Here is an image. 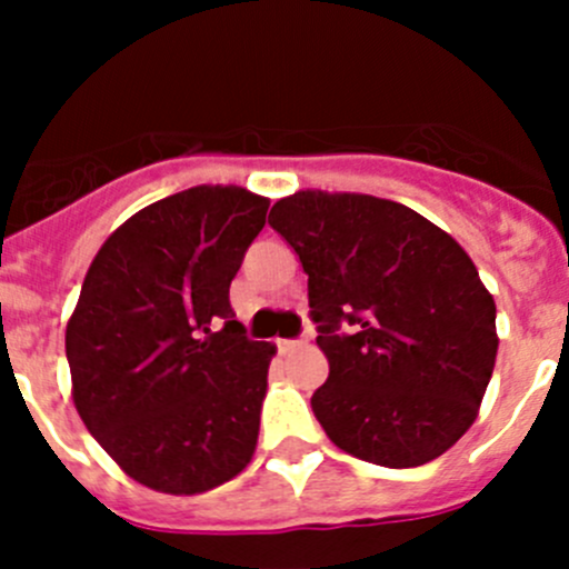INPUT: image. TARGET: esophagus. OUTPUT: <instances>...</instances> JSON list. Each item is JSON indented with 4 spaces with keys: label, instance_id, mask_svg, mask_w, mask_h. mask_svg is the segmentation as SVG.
Returning a JSON list of instances; mask_svg holds the SVG:
<instances>
[{
    "label": "esophagus",
    "instance_id": "esophagus-1",
    "mask_svg": "<svg viewBox=\"0 0 569 569\" xmlns=\"http://www.w3.org/2000/svg\"><path fill=\"white\" fill-rule=\"evenodd\" d=\"M302 343H308V336H302V338H280L278 349H280V352H289V349L302 347Z\"/></svg>",
    "mask_w": 569,
    "mask_h": 569
}]
</instances>
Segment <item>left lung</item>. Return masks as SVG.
<instances>
[{"instance_id": "1", "label": "left lung", "mask_w": 569, "mask_h": 569, "mask_svg": "<svg viewBox=\"0 0 569 569\" xmlns=\"http://www.w3.org/2000/svg\"><path fill=\"white\" fill-rule=\"evenodd\" d=\"M269 226L300 256L330 377L311 396L358 460L416 468L468 432L498 352L496 302L455 239L375 194L306 189Z\"/></svg>"}]
</instances>
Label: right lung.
Wrapping results in <instances>:
<instances>
[{"label": "right lung", "instance_id": "right-lung-1", "mask_svg": "<svg viewBox=\"0 0 569 569\" xmlns=\"http://www.w3.org/2000/svg\"><path fill=\"white\" fill-rule=\"evenodd\" d=\"M269 200L192 187L101 244L66 327L73 405L126 473L198 496L242 473L258 443L274 347L250 341L228 289Z\"/></svg>", "mask_w": 569, "mask_h": 569}]
</instances>
